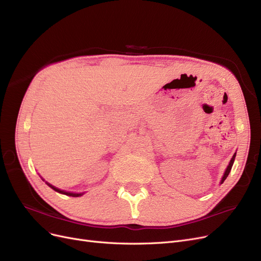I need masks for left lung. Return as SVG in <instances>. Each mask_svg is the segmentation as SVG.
Instances as JSON below:
<instances>
[{
  "instance_id": "left-lung-1",
  "label": "left lung",
  "mask_w": 261,
  "mask_h": 261,
  "mask_svg": "<svg viewBox=\"0 0 261 261\" xmlns=\"http://www.w3.org/2000/svg\"><path fill=\"white\" fill-rule=\"evenodd\" d=\"M235 155H236V152L234 153V155L232 156V159H231V161H230V163H228V165H227V168H226V170H225V172H224V174H223V177H222V179H221V184L223 183V181L225 180V178L228 176V174H230V172H231V169H232V167H233V163H234V160H235Z\"/></svg>"
}]
</instances>
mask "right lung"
<instances>
[{
	"label": "right lung",
	"instance_id": "right-lung-1",
	"mask_svg": "<svg viewBox=\"0 0 261 261\" xmlns=\"http://www.w3.org/2000/svg\"><path fill=\"white\" fill-rule=\"evenodd\" d=\"M46 184H48L52 189H54L55 192H58V193H61V194H64V195H67V196H72V197H80V196H82L84 193H80V194H77V193H69V192H65V191H61V189H59V188H57V187H54L53 185H51V184H49L48 181H45Z\"/></svg>",
	"mask_w": 261,
	"mask_h": 261
}]
</instances>
